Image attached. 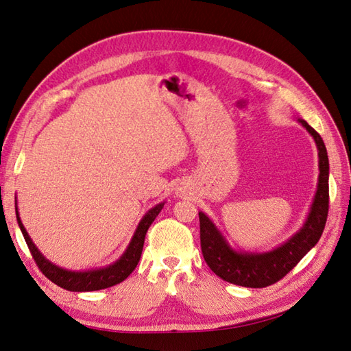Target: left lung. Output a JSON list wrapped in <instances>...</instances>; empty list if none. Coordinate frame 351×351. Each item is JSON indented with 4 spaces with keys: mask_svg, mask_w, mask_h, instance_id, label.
<instances>
[{
    "mask_svg": "<svg viewBox=\"0 0 351 351\" xmlns=\"http://www.w3.org/2000/svg\"><path fill=\"white\" fill-rule=\"evenodd\" d=\"M297 122L315 141L319 175L309 213L295 234L267 252L237 250L217 225L204 211H199L200 247L206 264L219 278L234 285L264 288L280 280L314 247L324 230L329 211V158L319 134L303 119L297 117Z\"/></svg>",
    "mask_w": 351,
    "mask_h": 351,
    "instance_id": "8db88e82",
    "label": "left lung"
}]
</instances>
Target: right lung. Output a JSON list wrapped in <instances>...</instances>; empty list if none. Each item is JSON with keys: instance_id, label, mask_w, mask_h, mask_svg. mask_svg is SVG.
<instances>
[{"instance_id": "obj_1", "label": "right lung", "mask_w": 351, "mask_h": 351, "mask_svg": "<svg viewBox=\"0 0 351 351\" xmlns=\"http://www.w3.org/2000/svg\"><path fill=\"white\" fill-rule=\"evenodd\" d=\"M164 204L166 202L156 204L143 215V217H141L136 230H134L128 245H126L125 252L114 261V263H111L110 265H106V267L92 268V270L77 271V270H68V268L57 265L42 255V252L36 247V244L33 243L32 238H29L25 226L22 225L19 211H18L16 197H14V210H16L18 225L22 235L25 238V243L28 245L29 252H32L36 264L39 265L40 271L47 276L51 282H54L56 285L62 287L63 289L73 291V293H86V291H98L104 288H110L128 278V276L136 270V267L140 261L147 229L152 225V221L156 219V215L161 213Z\"/></svg>"}]
</instances>
